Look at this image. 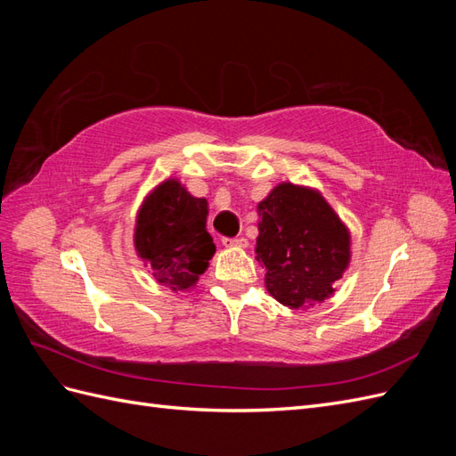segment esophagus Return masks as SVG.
Wrapping results in <instances>:
<instances>
[{
	"label": "esophagus",
	"mask_w": 456,
	"mask_h": 456,
	"mask_svg": "<svg viewBox=\"0 0 456 456\" xmlns=\"http://www.w3.org/2000/svg\"><path fill=\"white\" fill-rule=\"evenodd\" d=\"M223 245L224 247H247V240L245 238H224Z\"/></svg>",
	"instance_id": "1"
}]
</instances>
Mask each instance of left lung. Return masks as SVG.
I'll return each mask as SVG.
<instances>
[{
    "label": "left lung",
    "mask_w": 456,
    "mask_h": 456,
    "mask_svg": "<svg viewBox=\"0 0 456 456\" xmlns=\"http://www.w3.org/2000/svg\"><path fill=\"white\" fill-rule=\"evenodd\" d=\"M256 260L268 293L306 310L335 293L350 265V232L317 190L278 184L258 203Z\"/></svg>",
    "instance_id": "8db88e82"
}]
</instances>
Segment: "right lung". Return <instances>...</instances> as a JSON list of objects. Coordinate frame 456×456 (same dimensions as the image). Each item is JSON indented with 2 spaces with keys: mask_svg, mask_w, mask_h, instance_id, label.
<instances>
[{
  "mask_svg": "<svg viewBox=\"0 0 456 456\" xmlns=\"http://www.w3.org/2000/svg\"><path fill=\"white\" fill-rule=\"evenodd\" d=\"M207 200L190 196L176 178L151 190L136 215V255L173 291L194 287L216 251L207 232Z\"/></svg>",
  "mask_w": 456,
  "mask_h": 456,
  "instance_id": "obj_1",
  "label": "right lung"
}]
</instances>
